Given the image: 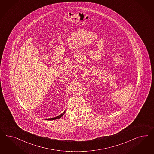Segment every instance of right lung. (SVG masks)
<instances>
[{"label": "right lung", "mask_w": 154, "mask_h": 154, "mask_svg": "<svg viewBox=\"0 0 154 154\" xmlns=\"http://www.w3.org/2000/svg\"><path fill=\"white\" fill-rule=\"evenodd\" d=\"M65 111L63 112V113H62L61 115H60L59 116H58L55 117H54V118H50V119H46L45 120H56V119H60L61 118V117L63 116L64 115V113H65Z\"/></svg>", "instance_id": "add662e5"}]
</instances>
